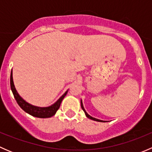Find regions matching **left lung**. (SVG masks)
<instances>
[{
  "label": "left lung",
  "instance_id": "left-lung-1",
  "mask_svg": "<svg viewBox=\"0 0 152 152\" xmlns=\"http://www.w3.org/2000/svg\"><path fill=\"white\" fill-rule=\"evenodd\" d=\"M81 107H82V110H83V111L85 112V115H86V117L87 118H90V119H91V120H93V121H99V122H107V121H102V120H99V119H97V118H93V117H92V116H90V115L88 114V113H87V112L85 111V108H84V106H83V103H82V99H81Z\"/></svg>",
  "mask_w": 152,
  "mask_h": 152
}]
</instances>
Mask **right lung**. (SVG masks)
Returning a JSON list of instances; mask_svg holds the SVG:
<instances>
[{
	"instance_id": "1",
	"label": "right lung",
	"mask_w": 152,
	"mask_h": 152,
	"mask_svg": "<svg viewBox=\"0 0 152 152\" xmlns=\"http://www.w3.org/2000/svg\"><path fill=\"white\" fill-rule=\"evenodd\" d=\"M10 86H11V90H12V93L14 95L15 100H16L17 103L18 105L21 107L22 110H23L26 113L28 114L34 116V117L37 118H50L52 116L56 114V111L59 110V107H60L61 102L63 100L64 98L67 95V91L68 90L55 102L52 105L49 106V107H37V106H34L31 104L28 103L26 102L22 97L19 95V93L17 91L16 88H15V85H14L13 82V76H12V70L11 71V76H10Z\"/></svg>"
}]
</instances>
